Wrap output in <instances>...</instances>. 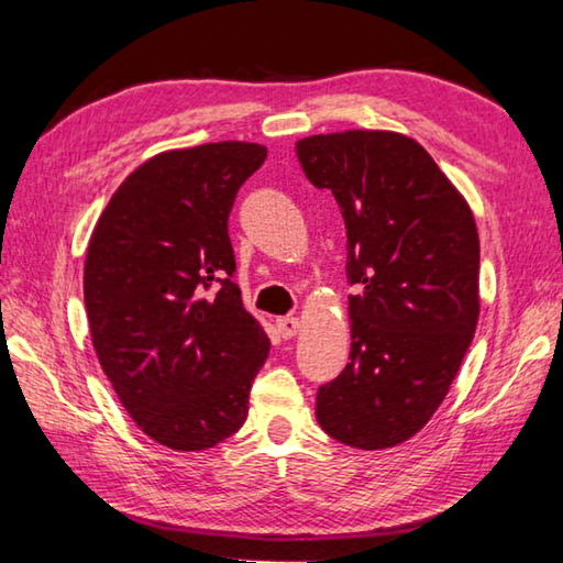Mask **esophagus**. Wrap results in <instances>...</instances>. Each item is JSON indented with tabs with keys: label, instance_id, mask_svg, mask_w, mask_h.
Wrapping results in <instances>:
<instances>
[{
	"label": "esophagus",
	"instance_id": "esophagus-1",
	"mask_svg": "<svg viewBox=\"0 0 563 563\" xmlns=\"http://www.w3.org/2000/svg\"><path fill=\"white\" fill-rule=\"evenodd\" d=\"M278 330H280V335L285 340L295 338V335H298V330H300V318H295V316L278 318Z\"/></svg>",
	"mask_w": 563,
	"mask_h": 563
}]
</instances>
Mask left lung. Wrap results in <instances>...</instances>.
I'll use <instances>...</instances> for the list:
<instances>
[{"label": "left lung", "mask_w": 563, "mask_h": 563, "mask_svg": "<svg viewBox=\"0 0 563 563\" xmlns=\"http://www.w3.org/2000/svg\"><path fill=\"white\" fill-rule=\"evenodd\" d=\"M347 231L350 362L318 389L322 430L357 450L415 437L450 393L479 320V235L470 203L415 139L318 133L295 144Z\"/></svg>", "instance_id": "8db88e82"}]
</instances>
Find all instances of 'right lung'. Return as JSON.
<instances>
[{"label":"right lung","mask_w":563,"mask_h":563,"mask_svg":"<svg viewBox=\"0 0 563 563\" xmlns=\"http://www.w3.org/2000/svg\"><path fill=\"white\" fill-rule=\"evenodd\" d=\"M265 156L245 141L164 151L123 180L91 233L93 350L133 422L168 450H208L241 430L268 357L228 238L238 188Z\"/></svg>","instance_id":"right-lung-1"}]
</instances>
